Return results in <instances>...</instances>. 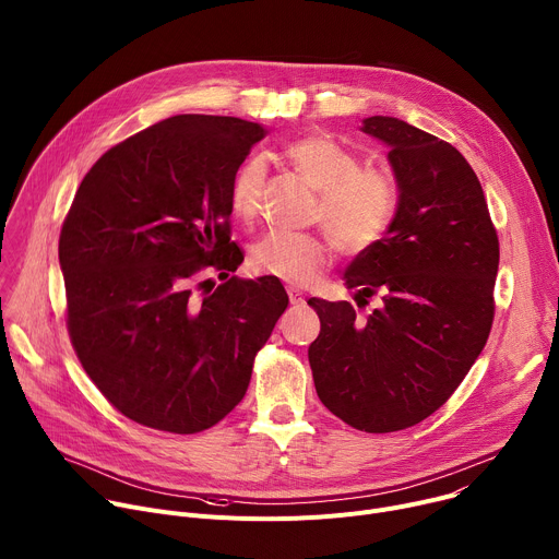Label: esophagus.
<instances>
[{"label":"esophagus","instance_id":"obj_1","mask_svg":"<svg viewBox=\"0 0 559 559\" xmlns=\"http://www.w3.org/2000/svg\"><path fill=\"white\" fill-rule=\"evenodd\" d=\"M304 293L299 290V288H295V286H288V299H290V304H304Z\"/></svg>","mask_w":559,"mask_h":559}]
</instances>
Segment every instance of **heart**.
I'll list each match as a JSON object with an SVG mask.
<instances>
[{
	"mask_svg": "<svg viewBox=\"0 0 559 559\" xmlns=\"http://www.w3.org/2000/svg\"><path fill=\"white\" fill-rule=\"evenodd\" d=\"M293 168L320 193L316 219L348 253L368 251L389 230L397 193L382 170H361L359 159L326 135H301L284 146ZM266 162L248 157L230 183V206L241 219L260 209ZM333 260V241L313 233L269 230L251 248V264L260 275L304 286L318 280Z\"/></svg>",
	"mask_w": 559,
	"mask_h": 559,
	"instance_id": "1",
	"label": "heart"
}]
</instances>
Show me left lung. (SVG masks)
Segmentation results:
<instances>
[{"label":"left lung","instance_id":"8db88e82","mask_svg":"<svg viewBox=\"0 0 559 559\" xmlns=\"http://www.w3.org/2000/svg\"><path fill=\"white\" fill-rule=\"evenodd\" d=\"M361 131L389 146L397 211L344 280L355 297L380 295L382 304L361 320L348 301L308 299L320 316L308 361L333 415L357 430L393 432L436 413L479 357L500 241L457 148L397 117H366Z\"/></svg>","mask_w":559,"mask_h":559}]
</instances>
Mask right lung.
I'll list each match as a JSON object with an SVG mask.
<instances>
[{"instance_id": "1", "label": "right lung", "mask_w": 559, "mask_h": 559, "mask_svg": "<svg viewBox=\"0 0 559 559\" xmlns=\"http://www.w3.org/2000/svg\"><path fill=\"white\" fill-rule=\"evenodd\" d=\"M266 133L175 115L106 151L75 193L59 235L69 333L95 386L138 424L191 436L224 419L286 311L277 277H227L243 262L230 183ZM206 270L225 282L195 294Z\"/></svg>"}]
</instances>
